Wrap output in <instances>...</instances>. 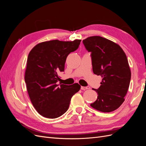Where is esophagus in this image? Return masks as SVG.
Returning a JSON list of instances; mask_svg holds the SVG:
<instances>
[{"mask_svg":"<svg viewBox=\"0 0 146 146\" xmlns=\"http://www.w3.org/2000/svg\"><path fill=\"white\" fill-rule=\"evenodd\" d=\"M90 86H81V90H88V89H90Z\"/></svg>","mask_w":146,"mask_h":146,"instance_id":"obj_1","label":"esophagus"}]
</instances>
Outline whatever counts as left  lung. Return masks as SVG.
Returning <instances> with one entry per match:
<instances>
[{
    "label": "left lung",
    "mask_w": 146,
    "mask_h": 146,
    "mask_svg": "<svg viewBox=\"0 0 146 146\" xmlns=\"http://www.w3.org/2000/svg\"><path fill=\"white\" fill-rule=\"evenodd\" d=\"M83 43L91 52L94 74L102 78L98 89H92L98 96L91 106L101 112L114 111L124 102L131 79L125 52L115 42L99 36L87 38Z\"/></svg>",
    "instance_id": "8db88e82"
}]
</instances>
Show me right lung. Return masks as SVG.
Returning a JSON list of instances; mask_svg holds the SVG:
<instances>
[{"label": "right lung", "mask_w": 146, "mask_h": 146, "mask_svg": "<svg viewBox=\"0 0 146 146\" xmlns=\"http://www.w3.org/2000/svg\"><path fill=\"white\" fill-rule=\"evenodd\" d=\"M81 42L52 40L35 46L30 52L25 73V82L31 102L41 116L55 119L68 110L72 97L80 85H57L58 73L64 72L66 60L76 50Z\"/></svg>", "instance_id": "right-lung-1"}]
</instances>
